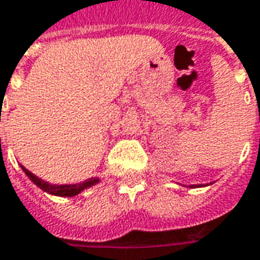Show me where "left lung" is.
<instances>
[{
  "label": "left lung",
  "instance_id": "obj_1",
  "mask_svg": "<svg viewBox=\"0 0 260 260\" xmlns=\"http://www.w3.org/2000/svg\"><path fill=\"white\" fill-rule=\"evenodd\" d=\"M211 184V183H210ZM210 184H190V188H197V187H206V186H210Z\"/></svg>",
  "mask_w": 260,
  "mask_h": 260
}]
</instances>
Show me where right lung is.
Instances as JSON below:
<instances>
[{
    "mask_svg": "<svg viewBox=\"0 0 260 260\" xmlns=\"http://www.w3.org/2000/svg\"><path fill=\"white\" fill-rule=\"evenodd\" d=\"M21 168H22L23 173L29 177V180L34 181L35 186L39 187L45 193L50 194V196H56V197H76L87 188H90V187L95 186V184L100 183L97 177H91V179H87V180L80 181V183H74V184H53V183H49V181H45L41 177H38L36 174L29 172L28 169L22 166V165H21Z\"/></svg>",
    "mask_w": 260,
    "mask_h": 260,
    "instance_id": "add662e5",
    "label": "right lung"
}]
</instances>
